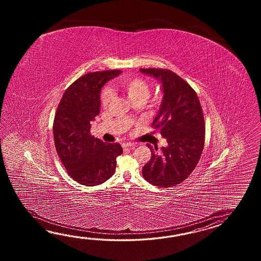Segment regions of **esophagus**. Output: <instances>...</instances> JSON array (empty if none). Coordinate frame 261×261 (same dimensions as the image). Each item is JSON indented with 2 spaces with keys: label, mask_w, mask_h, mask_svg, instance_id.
Returning <instances> with one entry per match:
<instances>
[{
  "label": "esophagus",
  "mask_w": 261,
  "mask_h": 261,
  "mask_svg": "<svg viewBox=\"0 0 261 261\" xmlns=\"http://www.w3.org/2000/svg\"><path fill=\"white\" fill-rule=\"evenodd\" d=\"M123 148H134L135 144L133 143H124L122 144Z\"/></svg>",
  "instance_id": "obj_1"
}]
</instances>
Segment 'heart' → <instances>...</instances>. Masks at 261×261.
I'll use <instances>...</instances> for the list:
<instances>
[{"instance_id": "1", "label": "heart", "mask_w": 261, "mask_h": 261, "mask_svg": "<svg viewBox=\"0 0 261 261\" xmlns=\"http://www.w3.org/2000/svg\"><path fill=\"white\" fill-rule=\"evenodd\" d=\"M119 88L127 94L129 100L134 102L144 103L148 99L150 95V86L144 79L141 77H123L117 82ZM114 92L109 88H105L100 93L101 106H108L113 100ZM153 106L159 103V99L155 98L151 101Z\"/></svg>"}]
</instances>
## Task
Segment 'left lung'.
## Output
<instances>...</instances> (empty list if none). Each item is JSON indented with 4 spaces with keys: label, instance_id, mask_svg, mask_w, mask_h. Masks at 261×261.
<instances>
[{
    "label": "left lung",
    "instance_id": "left-lung-1",
    "mask_svg": "<svg viewBox=\"0 0 261 261\" xmlns=\"http://www.w3.org/2000/svg\"><path fill=\"white\" fill-rule=\"evenodd\" d=\"M158 79L163 100L152 126L161 130L168 146L158 152L147 144L152 156L143 167V176L160 188L182 183L194 171L204 146L205 126L200 100L188 82L165 69H140Z\"/></svg>",
    "mask_w": 261,
    "mask_h": 261
}]
</instances>
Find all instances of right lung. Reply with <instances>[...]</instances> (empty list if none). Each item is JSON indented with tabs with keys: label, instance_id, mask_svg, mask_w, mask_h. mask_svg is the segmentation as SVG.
Wrapping results in <instances>:
<instances>
[{
	"label": "right lung",
	"instance_id": "add662e5",
	"mask_svg": "<svg viewBox=\"0 0 261 261\" xmlns=\"http://www.w3.org/2000/svg\"><path fill=\"white\" fill-rule=\"evenodd\" d=\"M120 70L89 72L65 90L56 112L53 133L57 153L68 174L93 187L108 180L122 154L119 144H107L90 134V121L100 114V89Z\"/></svg>",
	"mask_w": 261,
	"mask_h": 261
}]
</instances>
